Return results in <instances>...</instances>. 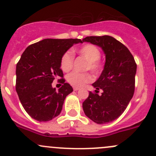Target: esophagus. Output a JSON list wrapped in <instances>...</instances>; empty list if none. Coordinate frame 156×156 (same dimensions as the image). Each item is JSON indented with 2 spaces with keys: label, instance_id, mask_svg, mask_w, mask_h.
Wrapping results in <instances>:
<instances>
[{
  "label": "esophagus",
  "instance_id": "34e87169",
  "mask_svg": "<svg viewBox=\"0 0 156 156\" xmlns=\"http://www.w3.org/2000/svg\"><path fill=\"white\" fill-rule=\"evenodd\" d=\"M74 90H79V87H74Z\"/></svg>",
  "mask_w": 156,
  "mask_h": 156
}]
</instances>
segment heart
<instances>
[{"mask_svg":"<svg viewBox=\"0 0 156 156\" xmlns=\"http://www.w3.org/2000/svg\"><path fill=\"white\" fill-rule=\"evenodd\" d=\"M77 52L81 57L87 60L85 69H90L94 73H98L101 71V63L99 58H101V51L96 46L92 44H86L77 49ZM74 63V56L70 51L65 52L61 58L60 67L65 72H69L72 69ZM93 77L89 72L80 73L78 72H72L66 77V80L74 87H82L87 83L90 82Z\"/></svg>","mask_w":156,"mask_h":156,"instance_id":"b5f03b06","label":"heart"}]
</instances>
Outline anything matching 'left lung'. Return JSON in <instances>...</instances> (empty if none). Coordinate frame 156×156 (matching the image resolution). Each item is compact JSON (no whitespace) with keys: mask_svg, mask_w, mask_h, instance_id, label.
I'll return each instance as SVG.
<instances>
[{"mask_svg":"<svg viewBox=\"0 0 156 156\" xmlns=\"http://www.w3.org/2000/svg\"><path fill=\"white\" fill-rule=\"evenodd\" d=\"M83 41L100 46L106 57L101 76L92 84L95 93L89 92L82 104L83 110L98 124L113 121L126 110L133 96L136 62L129 49L112 36H87ZM100 89L103 91L101 95L97 94Z\"/></svg>","mask_w":156,"mask_h":156,"instance_id":"1","label":"left lung"}]
</instances>
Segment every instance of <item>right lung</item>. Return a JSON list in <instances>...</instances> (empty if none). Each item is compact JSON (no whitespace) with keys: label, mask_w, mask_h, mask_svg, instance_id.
Segmentation results:
<instances>
[{"label":"right lung","mask_w":156,"mask_h":156,"mask_svg":"<svg viewBox=\"0 0 156 156\" xmlns=\"http://www.w3.org/2000/svg\"><path fill=\"white\" fill-rule=\"evenodd\" d=\"M79 39H46L29 46L23 52L16 68V90L24 110L37 121L46 122L60 114L72 86L62 84L58 90L52 86L56 78H63L61 58Z\"/></svg>","instance_id":"1"}]
</instances>
